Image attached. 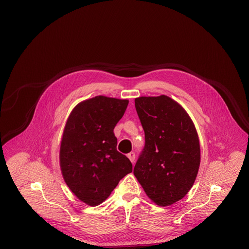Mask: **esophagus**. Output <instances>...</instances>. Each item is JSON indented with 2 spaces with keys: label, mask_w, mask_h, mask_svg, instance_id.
I'll return each instance as SVG.
<instances>
[{
  "label": "esophagus",
  "mask_w": 249,
  "mask_h": 249,
  "mask_svg": "<svg viewBox=\"0 0 249 249\" xmlns=\"http://www.w3.org/2000/svg\"><path fill=\"white\" fill-rule=\"evenodd\" d=\"M128 158L130 159V161L133 163L134 162V160H135V153L134 152H130L129 154H127Z\"/></svg>",
  "instance_id": "esophagus-1"
}]
</instances>
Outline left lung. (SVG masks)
<instances>
[{
    "label": "left lung",
    "instance_id": "8db88e82",
    "mask_svg": "<svg viewBox=\"0 0 249 249\" xmlns=\"http://www.w3.org/2000/svg\"><path fill=\"white\" fill-rule=\"evenodd\" d=\"M144 146L133 174L160 206L183 199L197 177L201 151L196 129L184 108L165 95L135 99Z\"/></svg>",
    "mask_w": 249,
    "mask_h": 249
}]
</instances>
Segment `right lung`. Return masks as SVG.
Wrapping results in <instances>:
<instances>
[{
	"mask_svg": "<svg viewBox=\"0 0 249 249\" xmlns=\"http://www.w3.org/2000/svg\"><path fill=\"white\" fill-rule=\"evenodd\" d=\"M129 101L96 96L74 107L60 144L61 173L69 189L90 206L105 201L132 172L130 160L117 150L114 129Z\"/></svg>",
	"mask_w": 249,
	"mask_h": 249,
	"instance_id": "add662e5",
	"label": "right lung"
}]
</instances>
